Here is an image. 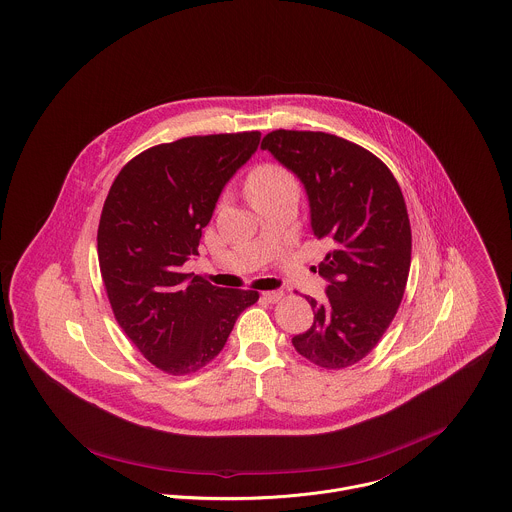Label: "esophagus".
Returning a JSON list of instances; mask_svg holds the SVG:
<instances>
[{"label": "esophagus", "instance_id": "1", "mask_svg": "<svg viewBox=\"0 0 512 512\" xmlns=\"http://www.w3.org/2000/svg\"><path fill=\"white\" fill-rule=\"evenodd\" d=\"M261 297H263L267 303H279V301L283 299V291H265Z\"/></svg>", "mask_w": 512, "mask_h": 512}]
</instances>
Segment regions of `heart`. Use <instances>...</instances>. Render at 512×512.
I'll use <instances>...</instances> for the list:
<instances>
[{"label": "heart", "instance_id": "obj_1", "mask_svg": "<svg viewBox=\"0 0 512 512\" xmlns=\"http://www.w3.org/2000/svg\"><path fill=\"white\" fill-rule=\"evenodd\" d=\"M247 191L251 201H257L261 197L279 195V193H297L299 195V181L293 175L291 169H287L281 163H261L257 165L249 179H247Z\"/></svg>", "mask_w": 512, "mask_h": 512}]
</instances>
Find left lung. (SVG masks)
I'll use <instances>...</instances> for the list:
<instances>
[{"mask_svg": "<svg viewBox=\"0 0 512 512\" xmlns=\"http://www.w3.org/2000/svg\"><path fill=\"white\" fill-rule=\"evenodd\" d=\"M305 185L311 225L331 251L329 281L309 331L293 337L313 365L339 371L365 359L393 323L411 269V221L391 169L365 147L323 131L275 129L261 141Z\"/></svg>", "mask_w": 512, "mask_h": 512, "instance_id": "8db88e82", "label": "left lung"}]
</instances>
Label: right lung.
Wrapping results in <instances>:
<instances>
[{"label": "right lung", "instance_id": "add662e5", "mask_svg": "<svg viewBox=\"0 0 512 512\" xmlns=\"http://www.w3.org/2000/svg\"><path fill=\"white\" fill-rule=\"evenodd\" d=\"M259 131L191 135L135 155L115 177L97 227V257L115 321L159 371L183 377L225 347L257 291L183 273L233 173Z\"/></svg>", "mask_w": 512, "mask_h": 512}]
</instances>
